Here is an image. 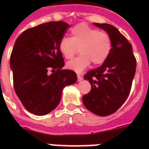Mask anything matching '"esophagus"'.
I'll use <instances>...</instances> for the list:
<instances>
[{
  "label": "esophagus",
  "instance_id": "34e87169",
  "mask_svg": "<svg viewBox=\"0 0 149 149\" xmlns=\"http://www.w3.org/2000/svg\"><path fill=\"white\" fill-rule=\"evenodd\" d=\"M83 80V77H81V75H77V81H81Z\"/></svg>",
  "mask_w": 149,
  "mask_h": 149
}]
</instances>
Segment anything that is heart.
<instances>
[{"label": "heart", "mask_w": 149, "mask_h": 149, "mask_svg": "<svg viewBox=\"0 0 149 149\" xmlns=\"http://www.w3.org/2000/svg\"><path fill=\"white\" fill-rule=\"evenodd\" d=\"M72 37H62L59 49L66 59H71L79 51L81 55L67 63V68L81 72L93 62L94 65L103 64L112 51V39L106 32L97 30L84 23L71 29Z\"/></svg>", "instance_id": "1"}]
</instances>
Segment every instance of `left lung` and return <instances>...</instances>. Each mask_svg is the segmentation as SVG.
Here are the masks:
<instances>
[{
	"instance_id": "1",
	"label": "left lung",
	"mask_w": 149,
	"mask_h": 149,
	"mask_svg": "<svg viewBox=\"0 0 149 149\" xmlns=\"http://www.w3.org/2000/svg\"><path fill=\"white\" fill-rule=\"evenodd\" d=\"M103 29L112 39V48L104 64L88 71L84 78L89 81L91 90L82 97L84 106L100 116L114 113L128 98L136 67L132 47L113 25L94 23Z\"/></svg>"
}]
</instances>
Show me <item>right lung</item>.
Returning a JSON list of instances; mask_svg holds the SVG:
<instances>
[{
  "label": "right lung",
  "mask_w": 149,
  "mask_h": 149,
  "mask_svg": "<svg viewBox=\"0 0 149 149\" xmlns=\"http://www.w3.org/2000/svg\"><path fill=\"white\" fill-rule=\"evenodd\" d=\"M69 27L64 21L39 24L24 31L14 44L10 67L15 92L35 115H46L56 108L63 88L77 81L74 71L63 69L65 61L59 49Z\"/></svg>",
  "instance_id": "1"
}]
</instances>
